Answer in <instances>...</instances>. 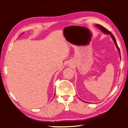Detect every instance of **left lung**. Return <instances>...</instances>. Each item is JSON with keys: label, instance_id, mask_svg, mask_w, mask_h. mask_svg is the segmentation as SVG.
Here are the masks:
<instances>
[{"label": "left lung", "instance_id": "8db88e82", "mask_svg": "<svg viewBox=\"0 0 128 128\" xmlns=\"http://www.w3.org/2000/svg\"><path fill=\"white\" fill-rule=\"evenodd\" d=\"M96 26H97L98 28L99 29H100V30H102V32H104V33L110 35L112 38V40H113L114 42H115V44H116V48H117L118 50V51H119V54H120V49H119V48L118 46V44H117V43H116V38H115V37H114V36H113V35H112V32H110V31L108 30H107L106 28H105L104 27H103L102 26H100V25L96 24Z\"/></svg>", "mask_w": 128, "mask_h": 128}]
</instances>
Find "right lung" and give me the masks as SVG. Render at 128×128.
Instances as JSON below:
<instances>
[{
	"label": "right lung",
	"instance_id": "obj_1",
	"mask_svg": "<svg viewBox=\"0 0 128 128\" xmlns=\"http://www.w3.org/2000/svg\"><path fill=\"white\" fill-rule=\"evenodd\" d=\"M54 96H55V95H54Z\"/></svg>",
	"mask_w": 128,
	"mask_h": 128
}]
</instances>
